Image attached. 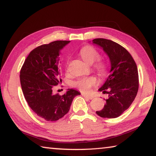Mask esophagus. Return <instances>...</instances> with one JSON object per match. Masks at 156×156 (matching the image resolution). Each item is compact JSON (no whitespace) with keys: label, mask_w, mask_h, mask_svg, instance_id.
<instances>
[{"label":"esophagus","mask_w":156,"mask_h":156,"mask_svg":"<svg viewBox=\"0 0 156 156\" xmlns=\"http://www.w3.org/2000/svg\"><path fill=\"white\" fill-rule=\"evenodd\" d=\"M82 96H84V97H85V98H88V99H89V100H91V99H93V98H94V97H93V96H89V95L84 94H82Z\"/></svg>","instance_id":"esophagus-1"}]
</instances>
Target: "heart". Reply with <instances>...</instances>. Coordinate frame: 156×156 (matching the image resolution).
I'll return each instance as SVG.
<instances>
[{
    "mask_svg": "<svg viewBox=\"0 0 156 156\" xmlns=\"http://www.w3.org/2000/svg\"><path fill=\"white\" fill-rule=\"evenodd\" d=\"M80 55L84 61H85L88 64H93L94 62L98 61L95 65V68L97 70L98 73L100 76H104L107 74V67L105 62L101 60H98L100 55L99 52L91 46H84L80 50ZM96 84V79L94 77H87L81 78L78 80L73 82L72 85L75 87L78 88L79 90L84 93L88 92L91 87L94 86Z\"/></svg>",
    "mask_w": 156,
    "mask_h": 156,
    "instance_id": "heart-1",
    "label": "heart"
}]
</instances>
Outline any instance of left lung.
Masks as SVG:
<instances>
[{"label": "left lung", "instance_id": "8db88e82", "mask_svg": "<svg viewBox=\"0 0 156 156\" xmlns=\"http://www.w3.org/2000/svg\"><path fill=\"white\" fill-rule=\"evenodd\" d=\"M92 42L103 49L111 62L110 74L98 89L109 94V98L103 109L96 113L102 118H117L130 107L138 93V68L131 55L119 44L105 38Z\"/></svg>", "mask_w": 156, "mask_h": 156}]
</instances>
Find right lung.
Here are the masks:
<instances>
[{
	"mask_svg": "<svg viewBox=\"0 0 156 156\" xmlns=\"http://www.w3.org/2000/svg\"><path fill=\"white\" fill-rule=\"evenodd\" d=\"M67 41H56L43 44L31 51L20 72L23 93L30 107L39 117L47 121H56L67 114L73 99L80 93L68 89L60 96L53 94V87L59 78L60 50Z\"/></svg>",
	"mask_w": 156,
	"mask_h": 156,
	"instance_id": "1",
	"label": "right lung"
}]
</instances>
